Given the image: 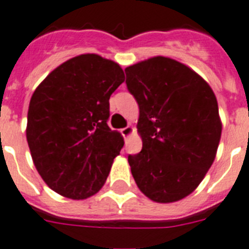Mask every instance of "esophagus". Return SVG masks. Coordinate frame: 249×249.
<instances>
[{
  "mask_svg": "<svg viewBox=\"0 0 249 249\" xmlns=\"http://www.w3.org/2000/svg\"><path fill=\"white\" fill-rule=\"evenodd\" d=\"M122 134L125 139H127L130 135H133L134 134V127L133 126L124 127V129H122Z\"/></svg>",
  "mask_w": 249,
  "mask_h": 249,
  "instance_id": "34e87169",
  "label": "esophagus"
}]
</instances>
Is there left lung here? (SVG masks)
I'll return each instance as SVG.
<instances>
[{
	"mask_svg": "<svg viewBox=\"0 0 249 249\" xmlns=\"http://www.w3.org/2000/svg\"><path fill=\"white\" fill-rule=\"evenodd\" d=\"M125 73L142 140L141 151L127 158L134 180L151 201L182 200L216 158L222 133L216 95L196 71L167 57L141 60Z\"/></svg>",
	"mask_w": 249,
	"mask_h": 249,
	"instance_id": "obj_1",
	"label": "left lung"
}]
</instances>
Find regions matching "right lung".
Listing matches in <instances>:
<instances>
[{
  "label": "right lung",
  "instance_id": "right-lung-1",
  "mask_svg": "<svg viewBox=\"0 0 249 249\" xmlns=\"http://www.w3.org/2000/svg\"><path fill=\"white\" fill-rule=\"evenodd\" d=\"M122 67L94 53L71 58L36 88L26 136L38 174L57 194L86 200L104 186L124 139L108 126Z\"/></svg>",
  "mask_w": 249,
  "mask_h": 249
}]
</instances>
